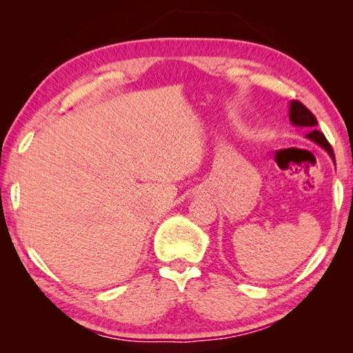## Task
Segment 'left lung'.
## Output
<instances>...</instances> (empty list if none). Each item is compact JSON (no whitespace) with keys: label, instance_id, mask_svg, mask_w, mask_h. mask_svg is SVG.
<instances>
[{"label":"left lung","instance_id":"obj_1","mask_svg":"<svg viewBox=\"0 0 353 353\" xmlns=\"http://www.w3.org/2000/svg\"><path fill=\"white\" fill-rule=\"evenodd\" d=\"M290 121H291V124H294V126H297V128L312 129L305 135L307 139L314 141L316 145H319L322 149H325L328 155H330L332 160L334 162V154H333L330 143L327 141L324 134L319 132V130L316 129V126H318V119H316V117L307 109L305 105H303L302 103H299V101H291L290 103Z\"/></svg>","mask_w":353,"mask_h":353}]
</instances>
